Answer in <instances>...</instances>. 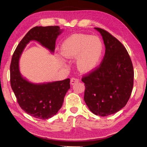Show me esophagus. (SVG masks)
Returning <instances> with one entry per match:
<instances>
[{"label":"esophagus","instance_id":"1","mask_svg":"<svg viewBox=\"0 0 147 147\" xmlns=\"http://www.w3.org/2000/svg\"><path fill=\"white\" fill-rule=\"evenodd\" d=\"M78 82H79V80L77 79V78H72L71 79V85H74V84L78 83Z\"/></svg>","mask_w":147,"mask_h":147}]
</instances>
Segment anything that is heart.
<instances>
[{"label": "heart", "instance_id": "obj_1", "mask_svg": "<svg viewBox=\"0 0 147 147\" xmlns=\"http://www.w3.org/2000/svg\"><path fill=\"white\" fill-rule=\"evenodd\" d=\"M61 56L69 60L76 58V65L81 73L87 74L96 69L104 52V44L97 36L73 34L62 43Z\"/></svg>", "mask_w": 147, "mask_h": 147}]
</instances>
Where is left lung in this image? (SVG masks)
Returning <instances> with one entry per match:
<instances>
[{
	"label": "left lung",
	"mask_w": 147,
	"mask_h": 147,
	"mask_svg": "<svg viewBox=\"0 0 147 147\" xmlns=\"http://www.w3.org/2000/svg\"><path fill=\"white\" fill-rule=\"evenodd\" d=\"M102 37L106 51L102 63L84 76V101L99 116L114 114L128 101L134 86V69L130 56L118 39L104 30L94 28Z\"/></svg>",
	"instance_id": "1"
}]
</instances>
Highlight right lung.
Here are the masks:
<instances>
[{"label": "right lung", "instance_id": "right-lung-1", "mask_svg": "<svg viewBox=\"0 0 147 147\" xmlns=\"http://www.w3.org/2000/svg\"><path fill=\"white\" fill-rule=\"evenodd\" d=\"M63 31L58 26L34 27L20 41L12 56L11 89L22 109L35 118L45 120L58 113L63 105L65 94L70 89V79L38 84L31 82L20 72L19 59L24 48L31 41L38 42L53 54L56 39Z\"/></svg>", "mask_w": 147, "mask_h": 147}]
</instances>
